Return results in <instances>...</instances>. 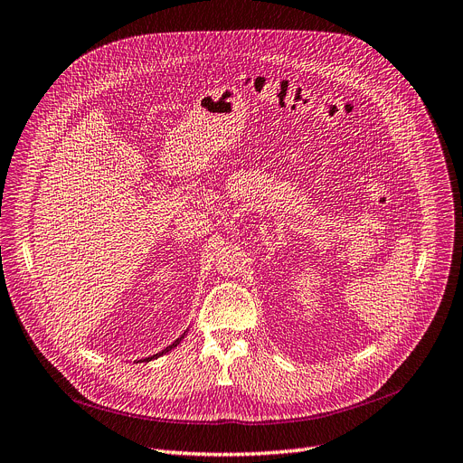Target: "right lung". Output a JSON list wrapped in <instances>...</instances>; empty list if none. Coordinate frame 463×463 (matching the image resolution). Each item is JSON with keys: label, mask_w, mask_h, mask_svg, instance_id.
<instances>
[{"label": "right lung", "mask_w": 463, "mask_h": 463, "mask_svg": "<svg viewBox=\"0 0 463 463\" xmlns=\"http://www.w3.org/2000/svg\"><path fill=\"white\" fill-rule=\"evenodd\" d=\"M184 336H185V333H184V335H182V336H179V338H177V340H174V343H172V345H170V346H166V348H165V350H163V352H158V354H155V355H151V357H146V359H144V361H151V359H156V357H160V355H163V354H166V352H170V350H172V348H175V346H177V345H179V343H182V338H184Z\"/></svg>", "instance_id": "1"}]
</instances>
